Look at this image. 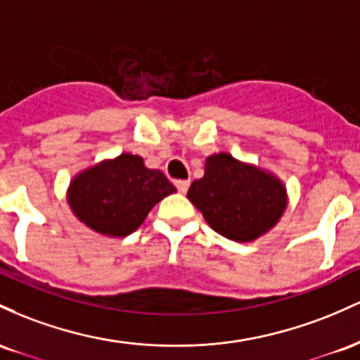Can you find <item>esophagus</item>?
<instances>
[{"mask_svg":"<svg viewBox=\"0 0 360 360\" xmlns=\"http://www.w3.org/2000/svg\"><path fill=\"white\" fill-rule=\"evenodd\" d=\"M175 185H176V188H179L180 193H185L188 191V187H191V181H188V180H176Z\"/></svg>","mask_w":360,"mask_h":360,"instance_id":"34e87169","label":"esophagus"}]
</instances>
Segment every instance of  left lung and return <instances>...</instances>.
Listing matches in <instances>:
<instances>
[{
  "label": "left lung",
  "instance_id": "8db88e82",
  "mask_svg": "<svg viewBox=\"0 0 360 360\" xmlns=\"http://www.w3.org/2000/svg\"><path fill=\"white\" fill-rule=\"evenodd\" d=\"M187 199L214 231L238 243L264 236L288 207V191L278 176L229 153L207 156L204 176L191 185Z\"/></svg>",
  "mask_w": 360,
  "mask_h": 360
}]
</instances>
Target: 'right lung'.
<instances>
[{
	"mask_svg": "<svg viewBox=\"0 0 360 360\" xmlns=\"http://www.w3.org/2000/svg\"><path fill=\"white\" fill-rule=\"evenodd\" d=\"M160 169L146 168L131 153L84 168L68 187L72 214L95 233L124 238L134 233L165 197L175 193Z\"/></svg>",
	"mask_w": 360,
	"mask_h": 360,
	"instance_id": "1",
	"label": "right lung"
}]
</instances>
